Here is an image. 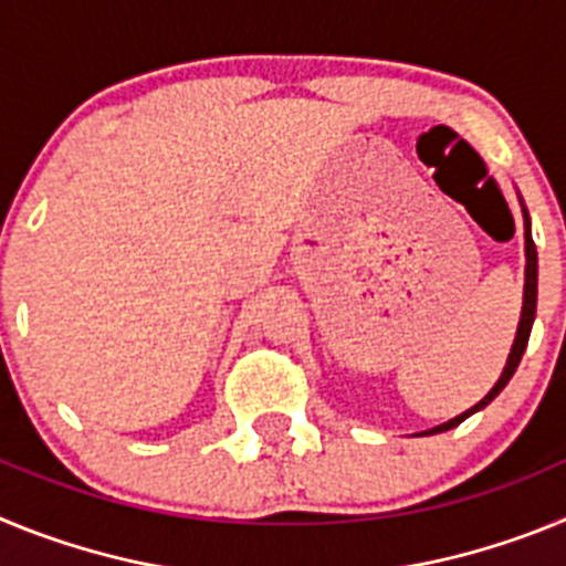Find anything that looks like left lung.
Returning a JSON list of instances; mask_svg holds the SVG:
<instances>
[{"instance_id": "8db88e82", "label": "left lung", "mask_w": 566, "mask_h": 566, "mask_svg": "<svg viewBox=\"0 0 566 566\" xmlns=\"http://www.w3.org/2000/svg\"><path fill=\"white\" fill-rule=\"evenodd\" d=\"M518 203H522V218H524V297H522V317H518V328H516V339H513V348H510L507 354V363H504V371L502 377L496 379V385L490 388L488 394H484L482 399H479L473 408H468L464 413H459V417L448 419V422L437 424V428H428V431H422L424 437H431V433H444L451 431V428H457V424H462L464 419L473 417L476 411H482V408H488L493 399L499 397V394L504 391V385L510 382V377L516 374L518 363H522V354L524 348H527V339H530V332H533V319H536V297H538V254H536V243H533V232H530V214H527V207H524L522 195H518Z\"/></svg>"}]
</instances>
